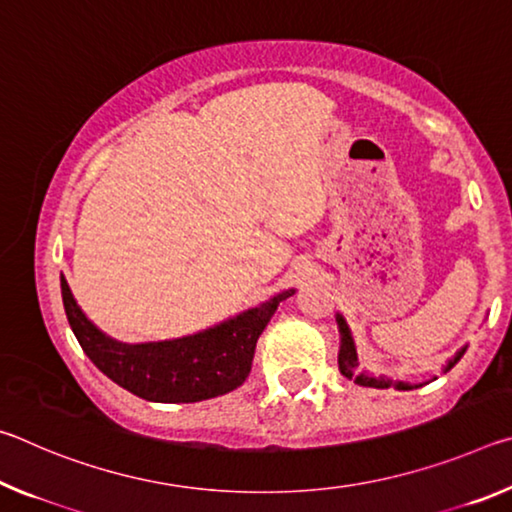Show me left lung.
Instances as JSON below:
<instances>
[{
    "label": "left lung",
    "mask_w": 512,
    "mask_h": 512,
    "mask_svg": "<svg viewBox=\"0 0 512 512\" xmlns=\"http://www.w3.org/2000/svg\"><path fill=\"white\" fill-rule=\"evenodd\" d=\"M336 325H339V370L343 377L352 379L354 384L359 386H368V388H397V391H413V388H420L424 384H429V381H424V384H409V381H400V379H391V377H384V375H375V372H368L361 368L359 357H357V345H354L352 339V332L348 323H345V318L341 314H336ZM467 345H463L461 350H458L452 359H447L443 372L452 370L461 357L465 354ZM436 379V377H433Z\"/></svg>",
    "instance_id": "8db88e82"
}]
</instances>
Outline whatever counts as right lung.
I'll use <instances>...</instances> for the list:
<instances>
[{"instance_id":"right-lung-1","label":"right lung","mask_w":512,"mask_h":512,"mask_svg":"<svg viewBox=\"0 0 512 512\" xmlns=\"http://www.w3.org/2000/svg\"><path fill=\"white\" fill-rule=\"evenodd\" d=\"M69 327L83 352L103 375L149 402L189 404L235 391L253 366L255 345L277 305L296 293L287 289L203 332L169 341L124 343L108 336L83 314L60 275Z\"/></svg>"}]
</instances>
